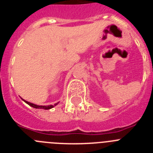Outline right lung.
<instances>
[{
	"instance_id": "obj_1",
	"label": "right lung",
	"mask_w": 153,
	"mask_h": 153,
	"mask_svg": "<svg viewBox=\"0 0 153 153\" xmlns=\"http://www.w3.org/2000/svg\"><path fill=\"white\" fill-rule=\"evenodd\" d=\"M22 99V98H21ZM24 101V102H26V103H27L29 106H32V107L33 108H36V109H52L53 107H54L55 106H56L58 103H59V102H57V103H55L54 105H49V106H39V105H36V104H33L32 103V102H27V101L24 100V99H22Z\"/></svg>"
}]
</instances>
